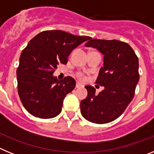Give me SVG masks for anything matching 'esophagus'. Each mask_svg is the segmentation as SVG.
I'll return each instance as SVG.
<instances>
[{
	"label": "esophagus",
	"instance_id": "obj_1",
	"mask_svg": "<svg viewBox=\"0 0 154 154\" xmlns=\"http://www.w3.org/2000/svg\"><path fill=\"white\" fill-rule=\"evenodd\" d=\"M82 86V84H80L79 82H76L75 87L77 88V89H79V88H81Z\"/></svg>",
	"mask_w": 154,
	"mask_h": 154
}]
</instances>
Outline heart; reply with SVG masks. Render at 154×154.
I'll return each mask as SVG.
<instances>
[{"instance_id":"b5f03b06","label":"heart","mask_w":154,"mask_h":154,"mask_svg":"<svg viewBox=\"0 0 154 154\" xmlns=\"http://www.w3.org/2000/svg\"><path fill=\"white\" fill-rule=\"evenodd\" d=\"M77 76H78V77L80 79H85V77H84L83 75L82 74V73H78Z\"/></svg>"}]
</instances>
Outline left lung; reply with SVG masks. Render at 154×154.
<instances>
[{
	"mask_svg": "<svg viewBox=\"0 0 154 154\" xmlns=\"http://www.w3.org/2000/svg\"><path fill=\"white\" fill-rule=\"evenodd\" d=\"M85 45L104 55L96 82L104 89L97 95L94 87L85 86L88 95L80 103L81 113L92 123H109L124 112L134 96L140 79L138 58L127 43L118 40L90 38Z\"/></svg>",
	"mask_w": 154,
	"mask_h": 154,
	"instance_id": "obj_1",
	"label": "left lung"
}]
</instances>
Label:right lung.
<instances>
[{
    "mask_svg": "<svg viewBox=\"0 0 154 154\" xmlns=\"http://www.w3.org/2000/svg\"><path fill=\"white\" fill-rule=\"evenodd\" d=\"M90 39L61 31H45L21 52L17 69V92L24 107L35 117L50 119L62 111L65 96L75 87L70 76L58 80L53 73L77 46Z\"/></svg>",
    "mask_w": 154,
    "mask_h": 154,
    "instance_id": "right-lung-1",
    "label": "right lung"
}]
</instances>
